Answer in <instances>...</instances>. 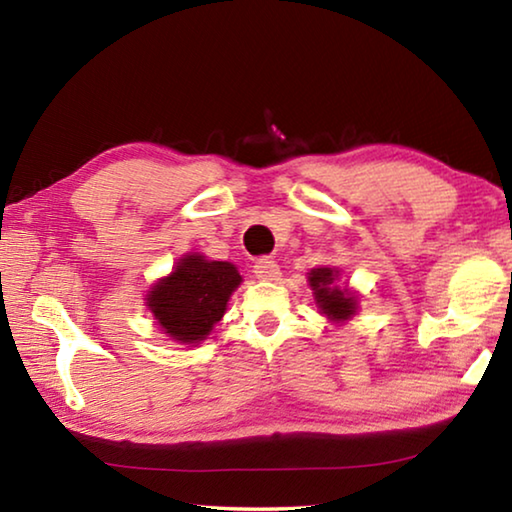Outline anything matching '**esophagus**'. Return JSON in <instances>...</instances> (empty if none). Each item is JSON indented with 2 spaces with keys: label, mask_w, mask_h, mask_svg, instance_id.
Returning <instances> with one entry per match:
<instances>
[{
  "label": "esophagus",
  "mask_w": 512,
  "mask_h": 512,
  "mask_svg": "<svg viewBox=\"0 0 512 512\" xmlns=\"http://www.w3.org/2000/svg\"><path fill=\"white\" fill-rule=\"evenodd\" d=\"M255 275L262 282H277L282 273H280V266L271 262V259H259V262L255 264Z\"/></svg>",
  "instance_id": "obj_1"
}]
</instances>
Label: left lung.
<instances>
[{"label":"left lung","instance_id":"1","mask_svg":"<svg viewBox=\"0 0 512 512\" xmlns=\"http://www.w3.org/2000/svg\"><path fill=\"white\" fill-rule=\"evenodd\" d=\"M341 271L334 266H318L307 273V282L314 291L318 314H323L329 323L343 325L357 316L359 293L348 284H341Z\"/></svg>","mask_w":512,"mask_h":512}]
</instances>
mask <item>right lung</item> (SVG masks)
Listing matches in <instances>:
<instances>
[{
  "instance_id": "add662e5",
  "label": "right lung",
  "mask_w": 512,
  "mask_h": 512,
  "mask_svg": "<svg viewBox=\"0 0 512 512\" xmlns=\"http://www.w3.org/2000/svg\"><path fill=\"white\" fill-rule=\"evenodd\" d=\"M244 282L235 264L187 253L146 291V309L171 341L187 348L203 343L223 318L228 300Z\"/></svg>"
}]
</instances>
